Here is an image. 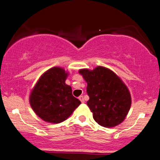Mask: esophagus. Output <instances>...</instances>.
Returning <instances> with one entry per match:
<instances>
[{"label": "esophagus", "mask_w": 160, "mask_h": 160, "mask_svg": "<svg viewBox=\"0 0 160 160\" xmlns=\"http://www.w3.org/2000/svg\"><path fill=\"white\" fill-rule=\"evenodd\" d=\"M79 100L81 101V103H83L84 102V99H83V96H80V97H79Z\"/></svg>", "instance_id": "obj_1"}]
</instances>
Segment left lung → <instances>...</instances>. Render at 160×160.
I'll return each instance as SVG.
<instances>
[{
  "instance_id": "left-lung-1",
  "label": "left lung",
  "mask_w": 160,
  "mask_h": 160,
  "mask_svg": "<svg viewBox=\"0 0 160 160\" xmlns=\"http://www.w3.org/2000/svg\"><path fill=\"white\" fill-rule=\"evenodd\" d=\"M87 82V104L100 126L113 128L126 118L132 104L130 92L123 80L109 68L97 66L79 71Z\"/></svg>"
}]
</instances>
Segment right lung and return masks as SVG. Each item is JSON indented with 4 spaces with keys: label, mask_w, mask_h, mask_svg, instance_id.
Returning a JSON list of instances; mask_svg holds the SVG:
<instances>
[{
    "label": "right lung",
    "mask_w": 160,
    "mask_h": 160,
    "mask_svg": "<svg viewBox=\"0 0 160 160\" xmlns=\"http://www.w3.org/2000/svg\"><path fill=\"white\" fill-rule=\"evenodd\" d=\"M68 76L63 68L53 67L41 75L32 89L30 105L44 121L61 123L81 103L72 96L71 86L65 83Z\"/></svg>",
    "instance_id": "add662e5"
}]
</instances>
